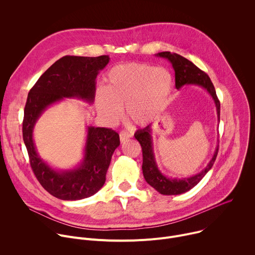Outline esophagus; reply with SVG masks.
I'll return each instance as SVG.
<instances>
[{"label": "esophagus", "instance_id": "34e87169", "mask_svg": "<svg viewBox=\"0 0 255 255\" xmlns=\"http://www.w3.org/2000/svg\"><path fill=\"white\" fill-rule=\"evenodd\" d=\"M131 136H132V135H131L130 133L125 132V131H122V132L120 133V140H121V142H125V141H126L127 139H129Z\"/></svg>", "mask_w": 255, "mask_h": 255}]
</instances>
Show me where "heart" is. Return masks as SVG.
Masks as SVG:
<instances>
[{"mask_svg":"<svg viewBox=\"0 0 255 255\" xmlns=\"http://www.w3.org/2000/svg\"><path fill=\"white\" fill-rule=\"evenodd\" d=\"M171 84V76L163 67L141 63L118 65L109 72L105 90L97 94V109L107 121L116 123L125 107L131 121L147 124L165 105Z\"/></svg>","mask_w":255,"mask_h":255,"instance_id":"obj_1","label":"heart"}]
</instances>
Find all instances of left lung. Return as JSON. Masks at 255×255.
I'll list each match as a JSON object with an SVG mask.
<instances>
[{"label":"left lung","mask_w":255,"mask_h":255,"mask_svg":"<svg viewBox=\"0 0 255 255\" xmlns=\"http://www.w3.org/2000/svg\"><path fill=\"white\" fill-rule=\"evenodd\" d=\"M157 57H162L167 59L174 70L175 75V89L179 90L184 86H199L205 89L209 95L214 100L218 120L220 121V102L217 98L215 88L207 74L202 71L199 67H197L192 61L183 57L176 53H170L169 51L159 52L155 54ZM135 138L139 141L142 155H143V163H142V171L145 180L147 184L150 185L153 189H155L158 193L165 196L171 195H180L184 194L195 186H197L201 179L207 174V172L212 168L217 154L219 145H217L214 155L212 159L209 161L207 166L200 171L199 173L190 176V177H167L165 176L158 168L154 151H153V140H152V124L147 125L143 129H139L135 133Z\"/></svg>","instance_id":"obj_1"}]
</instances>
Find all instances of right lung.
Masks as SVG:
<instances>
[{
	"mask_svg": "<svg viewBox=\"0 0 255 255\" xmlns=\"http://www.w3.org/2000/svg\"><path fill=\"white\" fill-rule=\"evenodd\" d=\"M109 61V55L63 56L44 72L28 94L24 110L23 140L35 176L57 199L77 201L100 191L106 181L112 155L120 145V138L112 129L87 126L81 163L71 169H55L40 157L36 149L33 139L35 124L48 107L64 98L80 99L93 104L97 76Z\"/></svg>",
	"mask_w": 255,
	"mask_h": 255,
	"instance_id": "right-lung-1",
	"label": "right lung"
}]
</instances>
